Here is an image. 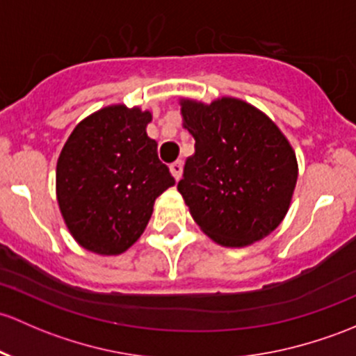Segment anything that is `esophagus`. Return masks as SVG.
Returning a JSON list of instances; mask_svg holds the SVG:
<instances>
[{
  "mask_svg": "<svg viewBox=\"0 0 356 356\" xmlns=\"http://www.w3.org/2000/svg\"><path fill=\"white\" fill-rule=\"evenodd\" d=\"M170 172H172V175H174L175 181H179V179H181V175H182V162H181V160H175L174 163H170Z\"/></svg>",
  "mask_w": 356,
  "mask_h": 356,
  "instance_id": "esophagus-1",
  "label": "esophagus"
}]
</instances>
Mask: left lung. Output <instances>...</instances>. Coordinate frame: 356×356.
<instances>
[{
    "mask_svg": "<svg viewBox=\"0 0 356 356\" xmlns=\"http://www.w3.org/2000/svg\"><path fill=\"white\" fill-rule=\"evenodd\" d=\"M193 134L177 189L194 222L225 247H244L285 218L298 177L297 156L278 126L244 100H181Z\"/></svg>",
    "mask_w": 356,
    "mask_h": 356,
    "instance_id": "left-lung-1",
    "label": "left lung"
}]
</instances>
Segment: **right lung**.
<instances>
[{
  "instance_id": "1",
  "label": "right lung",
  "mask_w": 356,
  "mask_h": 356,
  "mask_svg": "<svg viewBox=\"0 0 356 356\" xmlns=\"http://www.w3.org/2000/svg\"><path fill=\"white\" fill-rule=\"evenodd\" d=\"M152 112L109 106L85 118L61 149L56 194L74 241L102 256L140 238L155 200L175 184L148 138Z\"/></svg>"
}]
</instances>
